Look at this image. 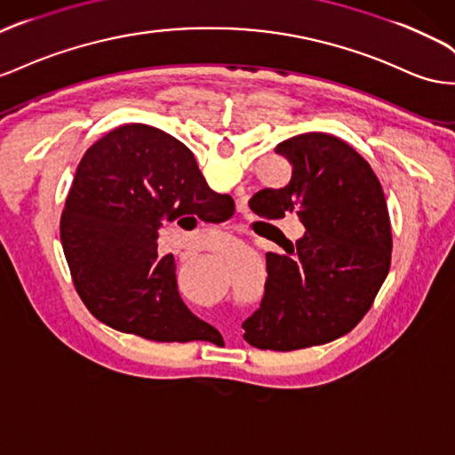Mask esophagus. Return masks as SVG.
Wrapping results in <instances>:
<instances>
[{
    "instance_id": "1",
    "label": "esophagus",
    "mask_w": 455,
    "mask_h": 455,
    "mask_svg": "<svg viewBox=\"0 0 455 455\" xmlns=\"http://www.w3.org/2000/svg\"><path fill=\"white\" fill-rule=\"evenodd\" d=\"M237 241H226V243H222V252H229V251H235V247H237Z\"/></svg>"
}]
</instances>
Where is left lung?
<instances>
[{
  "mask_svg": "<svg viewBox=\"0 0 455 455\" xmlns=\"http://www.w3.org/2000/svg\"><path fill=\"white\" fill-rule=\"evenodd\" d=\"M292 166L281 189L249 201L266 220L297 216L304 235L289 254H266L260 308L243 339L260 350L325 345L362 322L390 269L392 233L383 188L365 158L322 132L275 147Z\"/></svg>",
  "mask_w": 455,
  "mask_h": 455,
  "instance_id": "8db88e82",
  "label": "left lung"
}]
</instances>
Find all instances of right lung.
I'll return each mask as SVG.
<instances>
[{
  "label": "right lung",
  "mask_w": 455,
  "mask_h": 455,
  "mask_svg": "<svg viewBox=\"0 0 455 455\" xmlns=\"http://www.w3.org/2000/svg\"><path fill=\"white\" fill-rule=\"evenodd\" d=\"M235 211L206 186L193 153L163 130L128 124L93 143L60 216V243L82 302L100 322L156 342L204 340L212 327L183 304L158 228L181 216L220 224Z\"/></svg>",
  "instance_id": "obj_1"
}]
</instances>
